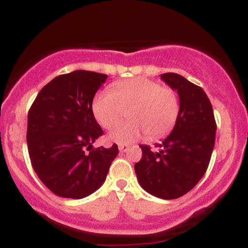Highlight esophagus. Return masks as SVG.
Wrapping results in <instances>:
<instances>
[{
	"mask_svg": "<svg viewBox=\"0 0 248 248\" xmlns=\"http://www.w3.org/2000/svg\"><path fill=\"white\" fill-rule=\"evenodd\" d=\"M128 149H129V146H128V144H119V150H120V153H126Z\"/></svg>",
	"mask_w": 248,
	"mask_h": 248,
	"instance_id": "obj_1",
	"label": "esophagus"
}]
</instances>
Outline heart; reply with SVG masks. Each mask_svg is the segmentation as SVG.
Instances as JSON below:
<instances>
[{
	"label": "heart",
	"mask_w": 248,
	"mask_h": 248,
	"mask_svg": "<svg viewBox=\"0 0 248 248\" xmlns=\"http://www.w3.org/2000/svg\"><path fill=\"white\" fill-rule=\"evenodd\" d=\"M92 107L96 121L105 129L115 128L129 110L132 121L108 136L109 141L121 144L140 140L147 134L152 140L164 138L172 130L179 114L175 91L144 77L116 82L113 91H101Z\"/></svg>",
	"instance_id": "heart-1"
}]
</instances>
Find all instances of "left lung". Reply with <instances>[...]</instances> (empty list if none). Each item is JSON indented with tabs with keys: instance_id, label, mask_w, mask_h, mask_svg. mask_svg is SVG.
Listing matches in <instances>:
<instances>
[{
	"instance_id": "left-lung-1",
	"label": "left lung",
	"mask_w": 248,
	"mask_h": 248,
	"mask_svg": "<svg viewBox=\"0 0 248 248\" xmlns=\"http://www.w3.org/2000/svg\"><path fill=\"white\" fill-rule=\"evenodd\" d=\"M161 79L179 95L177 121L170 135L157 144L160 152L140 146L142 158L134 168L147 192L162 199H176L189 192L205 173L217 124L203 88L177 73H163Z\"/></svg>"
}]
</instances>
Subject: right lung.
Instances as JSON below:
<instances>
[{
    "instance_id": "right-lung-1",
    "label": "right lung",
    "mask_w": 248,
    "mask_h": 248,
    "mask_svg": "<svg viewBox=\"0 0 248 248\" xmlns=\"http://www.w3.org/2000/svg\"><path fill=\"white\" fill-rule=\"evenodd\" d=\"M107 76L78 70L52 79L28 113V152L45 186L64 198L87 197L102 186L116 144L93 148L101 136L92 102Z\"/></svg>"
}]
</instances>
